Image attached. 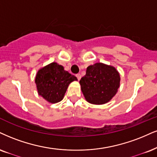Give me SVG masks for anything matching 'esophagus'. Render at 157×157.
<instances>
[{
    "label": "esophagus",
    "instance_id": "1",
    "mask_svg": "<svg viewBox=\"0 0 157 157\" xmlns=\"http://www.w3.org/2000/svg\"><path fill=\"white\" fill-rule=\"evenodd\" d=\"M76 75L77 78H78V80H80V79H81V78H82V75H81V74H80V73H77V74H76V75Z\"/></svg>",
    "mask_w": 157,
    "mask_h": 157
}]
</instances>
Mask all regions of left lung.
<instances>
[{"label": "left lung", "instance_id": "left-lung-1", "mask_svg": "<svg viewBox=\"0 0 157 157\" xmlns=\"http://www.w3.org/2000/svg\"><path fill=\"white\" fill-rule=\"evenodd\" d=\"M79 83L86 101L102 105L109 102L117 94L120 75L114 67L98 63L87 67L86 75Z\"/></svg>", "mask_w": 157, "mask_h": 157}]
</instances>
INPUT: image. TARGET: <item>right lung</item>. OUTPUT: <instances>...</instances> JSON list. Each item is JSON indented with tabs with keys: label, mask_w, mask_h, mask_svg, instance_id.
Returning <instances> with one entry per match:
<instances>
[{
	"label": "right lung",
	"mask_w": 157,
	"mask_h": 157,
	"mask_svg": "<svg viewBox=\"0 0 157 157\" xmlns=\"http://www.w3.org/2000/svg\"><path fill=\"white\" fill-rule=\"evenodd\" d=\"M77 80L63 66L52 63L38 71L35 82L39 95L49 102L57 103L63 99L69 84Z\"/></svg>",
	"instance_id": "add662e5"
}]
</instances>
